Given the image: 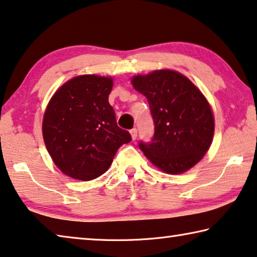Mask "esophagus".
Wrapping results in <instances>:
<instances>
[{
	"mask_svg": "<svg viewBox=\"0 0 257 257\" xmlns=\"http://www.w3.org/2000/svg\"><path fill=\"white\" fill-rule=\"evenodd\" d=\"M130 133H131L133 140H136L137 137H138V130L137 128H132L131 131H130Z\"/></svg>",
	"mask_w": 257,
	"mask_h": 257,
	"instance_id": "obj_1",
	"label": "esophagus"
}]
</instances>
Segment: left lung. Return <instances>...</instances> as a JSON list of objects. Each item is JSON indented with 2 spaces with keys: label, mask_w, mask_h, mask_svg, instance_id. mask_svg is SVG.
I'll return each instance as SVG.
<instances>
[{
  "label": "left lung",
  "mask_w": 257,
  "mask_h": 257,
  "mask_svg": "<svg viewBox=\"0 0 257 257\" xmlns=\"http://www.w3.org/2000/svg\"><path fill=\"white\" fill-rule=\"evenodd\" d=\"M132 84L148 100L155 132L139 148L147 158L170 174L195 166L209 149L214 134L211 107L189 79L173 70H156L136 76Z\"/></svg>",
  "instance_id": "8db88e82"
}]
</instances>
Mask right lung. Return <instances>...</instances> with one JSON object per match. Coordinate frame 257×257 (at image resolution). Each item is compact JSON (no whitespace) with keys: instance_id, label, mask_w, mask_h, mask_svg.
<instances>
[{"instance_id":"right-lung-1","label":"right lung","mask_w":257,"mask_h":257,"mask_svg":"<svg viewBox=\"0 0 257 257\" xmlns=\"http://www.w3.org/2000/svg\"><path fill=\"white\" fill-rule=\"evenodd\" d=\"M111 89V78L83 75L65 83L48 104L43 119L46 149L70 178H98L110 166L117 149L132 140L117 125L108 101Z\"/></svg>"}]
</instances>
